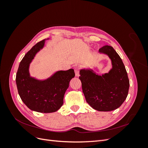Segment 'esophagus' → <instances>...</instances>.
<instances>
[{"mask_svg":"<svg viewBox=\"0 0 148 148\" xmlns=\"http://www.w3.org/2000/svg\"><path fill=\"white\" fill-rule=\"evenodd\" d=\"M79 67L78 66L75 67V76L76 77H78L79 73Z\"/></svg>","mask_w":148,"mask_h":148,"instance_id":"obj_1","label":"esophagus"}]
</instances>
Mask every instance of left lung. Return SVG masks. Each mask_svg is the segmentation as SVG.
I'll return each mask as SVG.
<instances>
[{"instance_id": "obj_1", "label": "left lung", "mask_w": 148, "mask_h": 148, "mask_svg": "<svg viewBox=\"0 0 148 148\" xmlns=\"http://www.w3.org/2000/svg\"><path fill=\"white\" fill-rule=\"evenodd\" d=\"M99 52L109 56L112 68L102 75L91 69H82L79 78L89 106L98 111L108 112L119 108L126 99L130 82L123 62L112 47L104 46Z\"/></svg>"}]
</instances>
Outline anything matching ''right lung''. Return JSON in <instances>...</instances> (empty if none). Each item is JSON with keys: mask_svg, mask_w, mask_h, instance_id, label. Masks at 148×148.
Returning a JSON list of instances; mask_svg holds the SVG:
<instances>
[{"mask_svg": "<svg viewBox=\"0 0 148 148\" xmlns=\"http://www.w3.org/2000/svg\"><path fill=\"white\" fill-rule=\"evenodd\" d=\"M45 41L44 39L38 42L26 53L17 71L16 83L20 98L29 109L41 113H51L63 105L65 92L75 74L74 70L71 69L58 71L44 80L30 77L29 64L36 53L42 49Z\"/></svg>", "mask_w": 148, "mask_h": 148, "instance_id": "right-lung-1", "label": "right lung"}]
</instances>
